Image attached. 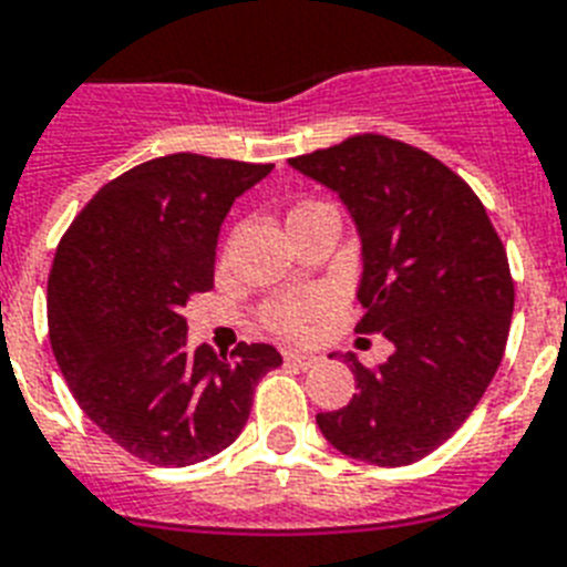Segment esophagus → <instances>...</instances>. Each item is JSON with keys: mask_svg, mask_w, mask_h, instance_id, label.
Instances as JSON below:
<instances>
[{"mask_svg": "<svg viewBox=\"0 0 567 567\" xmlns=\"http://www.w3.org/2000/svg\"><path fill=\"white\" fill-rule=\"evenodd\" d=\"M285 363H293L299 369H311L313 363H320V357L311 351H285Z\"/></svg>", "mask_w": 567, "mask_h": 567, "instance_id": "1", "label": "esophagus"}]
</instances>
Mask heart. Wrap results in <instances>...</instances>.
<instances>
[{
    "mask_svg": "<svg viewBox=\"0 0 567 567\" xmlns=\"http://www.w3.org/2000/svg\"><path fill=\"white\" fill-rule=\"evenodd\" d=\"M337 302V293L326 285H313V288H302V291L282 293V297L270 299L268 306L261 308V320L265 326L279 331L285 337L306 334L311 322L326 317Z\"/></svg>",
    "mask_w": 567,
    "mask_h": 567,
    "instance_id": "1",
    "label": "heart"
}]
</instances>
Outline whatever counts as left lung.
I'll list each match as a JSON object with an SVG mask.
<instances>
[{
	"mask_svg": "<svg viewBox=\"0 0 567 567\" xmlns=\"http://www.w3.org/2000/svg\"><path fill=\"white\" fill-rule=\"evenodd\" d=\"M334 189L363 245L357 331L394 346L357 363L349 406L320 412L322 435L349 458L403 467L467 421L507 346L513 276L478 195L430 152L386 135H354L291 158Z\"/></svg>",
	"mask_w": 567,
	"mask_h": 567,
	"instance_id": "1",
	"label": "left lung"
}]
</instances>
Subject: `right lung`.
<instances>
[{"label":"right lung","instance_id":"1","mask_svg":"<svg viewBox=\"0 0 567 567\" xmlns=\"http://www.w3.org/2000/svg\"><path fill=\"white\" fill-rule=\"evenodd\" d=\"M274 164L175 152L100 187L56 245L49 337L74 401L114 444L187 467L245 430L259 380L282 365L265 342L230 357L187 349L184 306L213 288L233 202Z\"/></svg>","mask_w":567,"mask_h":567}]
</instances>
